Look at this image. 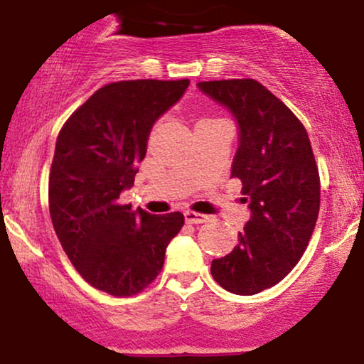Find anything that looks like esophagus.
<instances>
[{
  "label": "esophagus",
  "mask_w": 364,
  "mask_h": 364,
  "mask_svg": "<svg viewBox=\"0 0 364 364\" xmlns=\"http://www.w3.org/2000/svg\"><path fill=\"white\" fill-rule=\"evenodd\" d=\"M183 216H186L187 223H203V222H206V220H208V215L196 213V211H186Z\"/></svg>",
  "instance_id": "esophagus-1"
}]
</instances>
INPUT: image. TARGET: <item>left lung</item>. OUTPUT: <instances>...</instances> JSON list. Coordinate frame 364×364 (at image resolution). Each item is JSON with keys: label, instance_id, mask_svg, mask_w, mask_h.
<instances>
[{"label": "left lung", "instance_id": "left-lung-1", "mask_svg": "<svg viewBox=\"0 0 364 364\" xmlns=\"http://www.w3.org/2000/svg\"><path fill=\"white\" fill-rule=\"evenodd\" d=\"M239 125L232 177L242 182L251 218L234 251L211 263L223 289L252 296L289 275L306 251L320 211V175L308 132L255 79L199 82Z\"/></svg>", "mask_w": 364, "mask_h": 364}]
</instances>
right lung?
Segmentation results:
<instances>
[{"label": "right lung", "mask_w": 364, "mask_h": 364, "mask_svg": "<svg viewBox=\"0 0 364 364\" xmlns=\"http://www.w3.org/2000/svg\"><path fill=\"white\" fill-rule=\"evenodd\" d=\"M189 80H122L97 89L56 139L50 213L61 247L85 282L112 296L139 294L158 277L183 215L120 203L134 186L154 122Z\"/></svg>", "instance_id": "obj_1"}]
</instances>
